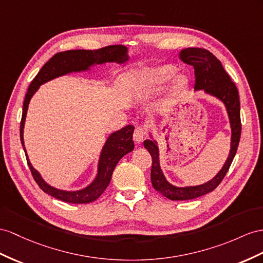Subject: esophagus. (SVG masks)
I'll list each match as a JSON object with an SVG mask.
<instances>
[{
	"mask_svg": "<svg viewBox=\"0 0 263 263\" xmlns=\"http://www.w3.org/2000/svg\"><path fill=\"white\" fill-rule=\"evenodd\" d=\"M145 134H146L145 127L142 126V125H139V126L136 127V130H134L133 138H134V140H136L137 143H141L143 141Z\"/></svg>",
	"mask_w": 263,
	"mask_h": 263,
	"instance_id": "esophagus-1",
	"label": "esophagus"
}]
</instances>
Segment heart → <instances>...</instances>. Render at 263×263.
<instances>
[{
  "label": "heart",
  "instance_id": "heart-1",
  "mask_svg": "<svg viewBox=\"0 0 263 263\" xmlns=\"http://www.w3.org/2000/svg\"><path fill=\"white\" fill-rule=\"evenodd\" d=\"M177 69L172 65H160L157 67H153V69H150L145 71L144 73V78H145V83L149 90L156 91L160 90L161 87H163L167 83L170 82L172 78L176 76ZM186 80L184 77H179L177 79L176 85L178 89H182V87L185 85Z\"/></svg>",
  "mask_w": 263,
  "mask_h": 263
}]
</instances>
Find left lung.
Segmentation results:
<instances>
[{
  "label": "left lung",
  "instance_id": "obj_1",
  "mask_svg": "<svg viewBox=\"0 0 263 263\" xmlns=\"http://www.w3.org/2000/svg\"><path fill=\"white\" fill-rule=\"evenodd\" d=\"M180 58L184 63L193 66L194 69V90H204L206 93L219 98L227 106L229 119L231 123V150L227 162L222 170L209 182L198 186L177 187L171 185L165 180L159 163V149L157 143L151 140L144 141V147L149 151L152 158L151 182L154 189L163 197L173 200L182 201L196 199L213 191L229 171L233 158L237 153L241 137V119H240V100L239 91L232 82L229 74L222 66L221 62L210 51L201 48H189L182 50Z\"/></svg>",
  "mask_w": 263,
  "mask_h": 263
}]
</instances>
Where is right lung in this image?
<instances>
[{"label":"right lung","mask_w":263,"mask_h":263,"mask_svg":"<svg viewBox=\"0 0 263 263\" xmlns=\"http://www.w3.org/2000/svg\"><path fill=\"white\" fill-rule=\"evenodd\" d=\"M126 60L127 54L124 45H109L98 50H69L59 52L55 55H53L43 65L42 69L36 74V77L33 79L28 92L25 94L21 124H20V138H21L24 152L25 147L23 142V127L26 111H28V105L32 96L35 93L40 85L60 76H64L66 73L87 70L92 64H101L114 61L118 63H124ZM133 125H126L123 129L111 134V137L107 139L103 147L102 153H101L98 177L92 184L83 190L67 192L50 186L48 183L44 182L40 173L32 166L28 156L25 154L32 177L35 180L37 185L41 187L42 191L54 197L55 199L67 202V203H90V202L97 200L104 192L107 185H109L114 167L118 164L120 159L133 150Z\"/></svg>","instance_id":"right-lung-1"}]
</instances>
